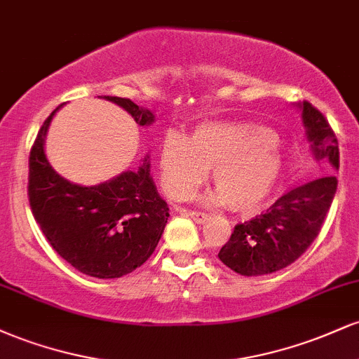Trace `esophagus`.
Masks as SVG:
<instances>
[{
	"label": "esophagus",
	"instance_id": "esophagus-1",
	"mask_svg": "<svg viewBox=\"0 0 359 359\" xmlns=\"http://www.w3.org/2000/svg\"><path fill=\"white\" fill-rule=\"evenodd\" d=\"M187 216H191L194 221L197 222V224H204L205 221H209V214H204V212H197V211H189Z\"/></svg>",
	"mask_w": 359,
	"mask_h": 359
}]
</instances>
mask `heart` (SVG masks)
Listing matches in <instances>:
<instances>
[{"label": "heart", "instance_id": "heart-1", "mask_svg": "<svg viewBox=\"0 0 359 359\" xmlns=\"http://www.w3.org/2000/svg\"><path fill=\"white\" fill-rule=\"evenodd\" d=\"M282 154L277 133L253 123L208 121L191 138L170 131L160 145V177L165 192L185 199L211 170V203L234 212L258 211L277 185Z\"/></svg>", "mask_w": 359, "mask_h": 359}]
</instances>
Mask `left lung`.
<instances>
[{"label":"left lung","mask_w":359,"mask_h":359,"mask_svg":"<svg viewBox=\"0 0 359 359\" xmlns=\"http://www.w3.org/2000/svg\"><path fill=\"white\" fill-rule=\"evenodd\" d=\"M307 142L317 162L339 168L337 138L327 119L311 102H299ZM337 189L334 174L283 194L265 212L234 226L219 259L236 273L259 277L278 271L306 253L319 234Z\"/></svg>","instance_id":"8db88e82"}]
</instances>
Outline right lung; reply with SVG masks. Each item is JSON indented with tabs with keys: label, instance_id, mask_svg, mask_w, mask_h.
Returning a JSON list of instances; mask_svg holds the SVG:
<instances>
[{
	"label": "right lung",
	"instance_id": "obj_1",
	"mask_svg": "<svg viewBox=\"0 0 359 359\" xmlns=\"http://www.w3.org/2000/svg\"><path fill=\"white\" fill-rule=\"evenodd\" d=\"M102 100L123 108L140 126L155 114L125 97ZM40 128L28 160V197L35 221L52 248L81 273L119 278L151 257L168 219V205L150 175V156L138 170L121 172L97 185L69 182L45 155V138L55 113Z\"/></svg>",
	"mask_w": 359,
	"mask_h": 359
}]
</instances>
